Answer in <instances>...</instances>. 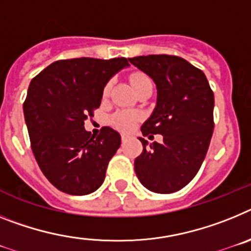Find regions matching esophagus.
<instances>
[{
    "mask_svg": "<svg viewBox=\"0 0 251 251\" xmlns=\"http://www.w3.org/2000/svg\"><path fill=\"white\" fill-rule=\"evenodd\" d=\"M127 139H128V135H126V134L121 135V141H123V143H126V141H127Z\"/></svg>",
    "mask_w": 251,
    "mask_h": 251,
    "instance_id": "esophagus-1",
    "label": "esophagus"
}]
</instances>
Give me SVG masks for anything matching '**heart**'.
<instances>
[{"instance_id":"heart-1","label":"heart","mask_w":251,"mask_h":251,"mask_svg":"<svg viewBox=\"0 0 251 251\" xmlns=\"http://www.w3.org/2000/svg\"><path fill=\"white\" fill-rule=\"evenodd\" d=\"M130 82H131L135 91H139L145 84L151 83V80H150V78L148 77L147 74L139 73V72L132 73L130 75ZM110 91L111 82H108L103 87V97H107ZM139 120H140V115L138 112H132V111H119V112L113 113L112 116H111V123L116 126L117 128L124 130V131H130L131 128H134L135 125L139 123Z\"/></svg>"}]
</instances>
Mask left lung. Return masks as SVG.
<instances>
[{
	"label": "left lung",
	"mask_w": 251,
	"mask_h": 251,
	"mask_svg": "<svg viewBox=\"0 0 251 251\" xmlns=\"http://www.w3.org/2000/svg\"><path fill=\"white\" fill-rule=\"evenodd\" d=\"M130 63L156 84L158 97L151 116L143 124L144 136L163 135V143L148 148L135 159V173L145 188L173 193L200 171L213 132V92L201 69L176 55H143Z\"/></svg>",
	"instance_id": "obj_1"
}]
</instances>
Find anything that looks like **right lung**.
<instances>
[{
	"label": "right lung",
	"mask_w": 251,
	"mask_h": 251,
	"mask_svg": "<svg viewBox=\"0 0 251 251\" xmlns=\"http://www.w3.org/2000/svg\"><path fill=\"white\" fill-rule=\"evenodd\" d=\"M126 58L56 60L32 78L24 116L34 156L51 184L73 196L89 195L106 177L121 136L104 126L99 136L84 121L100 107L111 77L127 67Z\"/></svg>",
	"instance_id": "obj_1"
}]
</instances>
